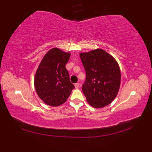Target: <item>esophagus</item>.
Here are the masks:
<instances>
[{"label": "esophagus", "instance_id": "34e87169", "mask_svg": "<svg viewBox=\"0 0 152 152\" xmlns=\"http://www.w3.org/2000/svg\"><path fill=\"white\" fill-rule=\"evenodd\" d=\"M74 86H75V87L76 89H78L79 87V83H76L74 84Z\"/></svg>", "mask_w": 152, "mask_h": 152}]
</instances>
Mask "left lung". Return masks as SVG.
<instances>
[{
  "mask_svg": "<svg viewBox=\"0 0 152 152\" xmlns=\"http://www.w3.org/2000/svg\"><path fill=\"white\" fill-rule=\"evenodd\" d=\"M86 73L82 86L87 102L95 108H103L117 96L121 73L116 59L102 49L80 53Z\"/></svg>",
  "mask_w": 152,
  "mask_h": 152,
  "instance_id": "8db88e82",
  "label": "left lung"
}]
</instances>
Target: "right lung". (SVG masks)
Listing matches in <instances>:
<instances>
[{
  "instance_id": "add662e5",
  "label": "right lung",
  "mask_w": 152,
  "mask_h": 152,
  "mask_svg": "<svg viewBox=\"0 0 152 152\" xmlns=\"http://www.w3.org/2000/svg\"><path fill=\"white\" fill-rule=\"evenodd\" d=\"M70 55L59 48H53L39 64L34 86L39 97L46 104L58 107L63 104L75 88L65 67Z\"/></svg>"
}]
</instances>
